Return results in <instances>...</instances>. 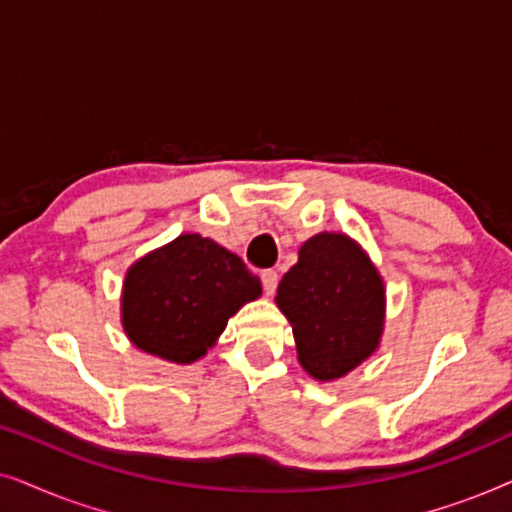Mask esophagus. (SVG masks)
I'll return each mask as SVG.
<instances>
[{"label":"esophagus","mask_w":512,"mask_h":512,"mask_svg":"<svg viewBox=\"0 0 512 512\" xmlns=\"http://www.w3.org/2000/svg\"><path fill=\"white\" fill-rule=\"evenodd\" d=\"M261 282H263L265 296H272V293L277 291V284H279L277 270H263V272H261Z\"/></svg>","instance_id":"1"}]
</instances>
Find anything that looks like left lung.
Masks as SVG:
<instances>
[{"label": "left lung", "mask_w": 512, "mask_h": 512, "mask_svg": "<svg viewBox=\"0 0 512 512\" xmlns=\"http://www.w3.org/2000/svg\"><path fill=\"white\" fill-rule=\"evenodd\" d=\"M277 305L293 326L300 363L321 382L347 375L380 342L382 279L347 235L310 237L277 286Z\"/></svg>", "instance_id": "obj_1"}]
</instances>
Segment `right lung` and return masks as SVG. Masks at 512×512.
Returning a JSON list of instances; mask_svg holds the SVG:
<instances>
[{"label":"right lung","instance_id":"1","mask_svg":"<svg viewBox=\"0 0 512 512\" xmlns=\"http://www.w3.org/2000/svg\"><path fill=\"white\" fill-rule=\"evenodd\" d=\"M258 296L261 279L240 256L188 233L132 265L123 286V326L144 352L191 363Z\"/></svg>","mask_w":512,"mask_h":512}]
</instances>
